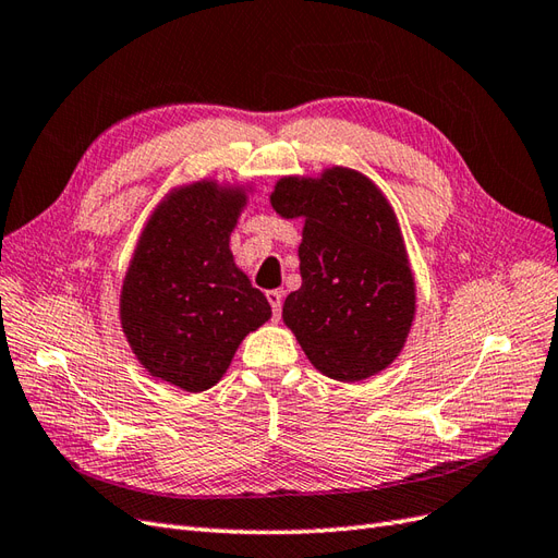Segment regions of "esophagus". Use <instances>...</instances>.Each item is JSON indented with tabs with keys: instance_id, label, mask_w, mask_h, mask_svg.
I'll list each match as a JSON object with an SVG mask.
<instances>
[{
	"instance_id": "esophagus-1",
	"label": "esophagus",
	"mask_w": 558,
	"mask_h": 558,
	"mask_svg": "<svg viewBox=\"0 0 558 558\" xmlns=\"http://www.w3.org/2000/svg\"><path fill=\"white\" fill-rule=\"evenodd\" d=\"M267 301L271 305V315H275V319H279L281 317V303H283L281 291H267Z\"/></svg>"
}]
</instances>
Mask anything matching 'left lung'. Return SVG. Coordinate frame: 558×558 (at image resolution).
Returning <instances> with one entry per match:
<instances>
[{
  "instance_id": "1",
  "label": "left lung",
  "mask_w": 558,
  "mask_h": 558,
  "mask_svg": "<svg viewBox=\"0 0 558 558\" xmlns=\"http://www.w3.org/2000/svg\"><path fill=\"white\" fill-rule=\"evenodd\" d=\"M269 203L283 220L303 217V283L281 317L312 366L343 384L384 372L416 317V281L386 194L360 170L331 166L281 177Z\"/></svg>"
}]
</instances>
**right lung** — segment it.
I'll list each match as a JSON object with an SVG mask.
<instances>
[{"instance_id": "1", "label": "right lung", "mask_w": 558, "mask_h": 558, "mask_svg": "<svg viewBox=\"0 0 558 558\" xmlns=\"http://www.w3.org/2000/svg\"><path fill=\"white\" fill-rule=\"evenodd\" d=\"M251 194L253 184L206 177L170 189L148 215L118 312L134 357L158 381L213 388L243 338L271 317L229 248Z\"/></svg>"}]
</instances>
